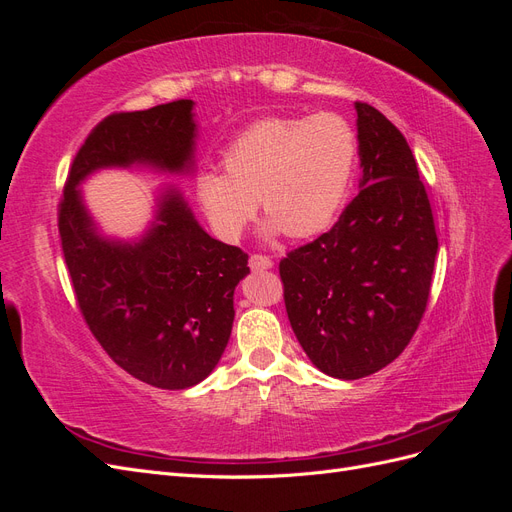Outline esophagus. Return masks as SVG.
<instances>
[{"label": "esophagus", "instance_id": "1", "mask_svg": "<svg viewBox=\"0 0 512 512\" xmlns=\"http://www.w3.org/2000/svg\"><path fill=\"white\" fill-rule=\"evenodd\" d=\"M273 267V260L265 254H252L250 256V269L252 271H267Z\"/></svg>", "mask_w": 512, "mask_h": 512}]
</instances>
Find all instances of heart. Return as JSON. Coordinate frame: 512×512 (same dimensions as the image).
Returning <instances> with one entry per match:
<instances>
[{"instance_id":"heart-1","label":"heart","mask_w":512,"mask_h":512,"mask_svg":"<svg viewBox=\"0 0 512 512\" xmlns=\"http://www.w3.org/2000/svg\"><path fill=\"white\" fill-rule=\"evenodd\" d=\"M356 153V132L337 113L260 119L224 149V170L198 175V205L224 239L252 222L258 198L269 230L312 237L342 209Z\"/></svg>"}]
</instances>
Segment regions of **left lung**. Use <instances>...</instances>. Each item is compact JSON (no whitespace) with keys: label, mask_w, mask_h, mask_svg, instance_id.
Listing matches in <instances>:
<instances>
[{"label":"left lung","mask_w":512,"mask_h":512,"mask_svg":"<svg viewBox=\"0 0 512 512\" xmlns=\"http://www.w3.org/2000/svg\"><path fill=\"white\" fill-rule=\"evenodd\" d=\"M361 192L335 226L280 262L301 348L339 380L376 374L425 314L438 235L412 149L378 108L356 102Z\"/></svg>","instance_id":"8db88e82"}]
</instances>
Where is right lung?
<instances>
[{
    "mask_svg": "<svg viewBox=\"0 0 512 512\" xmlns=\"http://www.w3.org/2000/svg\"><path fill=\"white\" fill-rule=\"evenodd\" d=\"M192 106L175 100L104 117L76 151L57 205L61 252L91 335L130 376L168 391L190 389L218 365L247 254L209 237L177 192L162 196L138 243L102 239L76 185L104 166L190 168Z\"/></svg>",
    "mask_w": 512,
    "mask_h": 512,
    "instance_id": "add662e5",
    "label": "right lung"
}]
</instances>
